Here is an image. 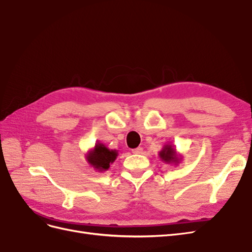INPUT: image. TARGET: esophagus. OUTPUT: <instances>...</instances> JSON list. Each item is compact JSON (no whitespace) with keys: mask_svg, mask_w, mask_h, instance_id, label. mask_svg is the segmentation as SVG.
<instances>
[{"mask_svg":"<svg viewBox=\"0 0 252 252\" xmlns=\"http://www.w3.org/2000/svg\"><path fill=\"white\" fill-rule=\"evenodd\" d=\"M132 152H133V154H135V155H141L142 152H143V148L142 147L134 148V149H132Z\"/></svg>","mask_w":252,"mask_h":252,"instance_id":"obj_1","label":"esophagus"}]
</instances>
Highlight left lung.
Listing matches in <instances>:
<instances>
[{"instance_id": "left-lung-1", "label": "left lung", "mask_w": 252, "mask_h": 252, "mask_svg": "<svg viewBox=\"0 0 252 252\" xmlns=\"http://www.w3.org/2000/svg\"><path fill=\"white\" fill-rule=\"evenodd\" d=\"M158 156L162 158V161L167 164H178L180 162V158L177 155V151L169 144L165 145L163 149L159 151Z\"/></svg>"}]
</instances>
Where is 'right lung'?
<instances>
[{
    "mask_svg": "<svg viewBox=\"0 0 252 252\" xmlns=\"http://www.w3.org/2000/svg\"><path fill=\"white\" fill-rule=\"evenodd\" d=\"M118 157L117 150H110L103 144H95L94 148L88 152L87 162L98 171L108 170Z\"/></svg>",
    "mask_w": 252,
    "mask_h": 252,
    "instance_id": "add662e5",
    "label": "right lung"
}]
</instances>
